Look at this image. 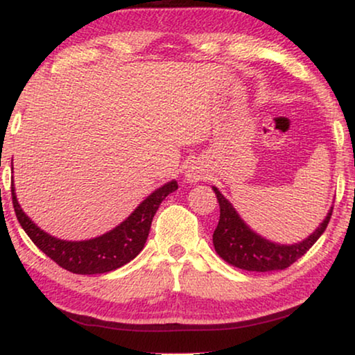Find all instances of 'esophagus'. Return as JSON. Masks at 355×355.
I'll list each match as a JSON object with an SVG mask.
<instances>
[{
  "label": "esophagus",
  "mask_w": 355,
  "mask_h": 355,
  "mask_svg": "<svg viewBox=\"0 0 355 355\" xmlns=\"http://www.w3.org/2000/svg\"><path fill=\"white\" fill-rule=\"evenodd\" d=\"M184 178H186L187 182L197 184V182H200L202 179L207 178V173H205V169H203V166H200V164L192 163V164H189V166L186 168V171H184Z\"/></svg>",
  "instance_id": "obj_1"
}]
</instances>
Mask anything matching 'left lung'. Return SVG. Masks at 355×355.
Wrapping results in <instances>:
<instances>
[{"label": "left lung", "instance_id": "1", "mask_svg": "<svg viewBox=\"0 0 355 355\" xmlns=\"http://www.w3.org/2000/svg\"><path fill=\"white\" fill-rule=\"evenodd\" d=\"M220 203V221L213 232V245L216 254L226 263L245 271H278L284 270L300 259L318 237L327 230L333 207L329 208L324 220L312 234L294 244H279L255 232L242 220L234 205L220 192V189L211 186Z\"/></svg>", "mask_w": 355, "mask_h": 355}]
</instances>
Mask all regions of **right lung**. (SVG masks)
Here are the masks:
<instances>
[{
    "label": "right lung",
    "instance_id": "right-lung-1",
    "mask_svg": "<svg viewBox=\"0 0 355 355\" xmlns=\"http://www.w3.org/2000/svg\"><path fill=\"white\" fill-rule=\"evenodd\" d=\"M176 189L178 182L174 179L164 186L155 189L123 223H119L113 230L106 231L105 234L87 241L58 239L40 230L26 215V211L21 208V203L17 202L14 181L11 192L14 211H16L22 230L27 232V236L43 254L71 273L98 275L121 268L140 254L147 242L150 226H152V220L159 203Z\"/></svg>",
    "mask_w": 355,
    "mask_h": 355
}]
</instances>
